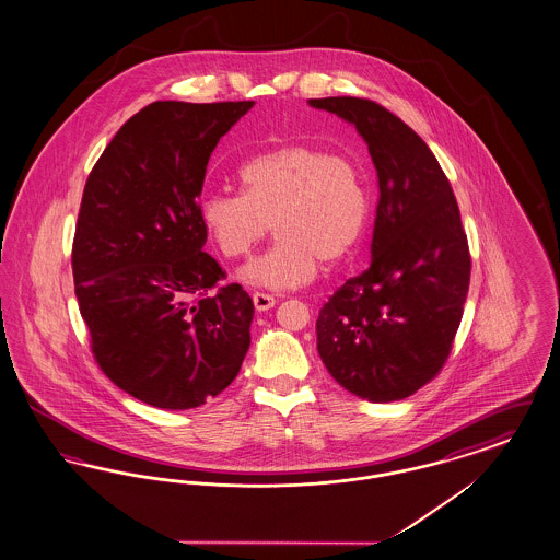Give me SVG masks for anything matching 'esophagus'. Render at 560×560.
Instances as JSON below:
<instances>
[{"instance_id": "obj_1", "label": "esophagus", "mask_w": 560, "mask_h": 560, "mask_svg": "<svg viewBox=\"0 0 560 560\" xmlns=\"http://www.w3.org/2000/svg\"><path fill=\"white\" fill-rule=\"evenodd\" d=\"M252 300H254V306H256V311L258 313H267L270 311L275 304H277V300L269 295V293H260V291H256L254 295H252Z\"/></svg>"}]
</instances>
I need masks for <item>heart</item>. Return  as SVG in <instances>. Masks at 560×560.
I'll list each match as a JSON object with an SVG mask.
<instances>
[{
    "label": "heart",
    "instance_id": "heart-1",
    "mask_svg": "<svg viewBox=\"0 0 560 560\" xmlns=\"http://www.w3.org/2000/svg\"><path fill=\"white\" fill-rule=\"evenodd\" d=\"M244 191H212L200 219L226 258L246 256L275 226L277 244L249 260L237 279L283 291L311 283L346 260L362 240L369 196L357 160L311 143H290L244 162Z\"/></svg>",
    "mask_w": 560,
    "mask_h": 560
}]
</instances>
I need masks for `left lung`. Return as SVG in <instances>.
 <instances>
[{
    "label": "left lung",
    "mask_w": 560,
    "mask_h": 560,
    "mask_svg": "<svg viewBox=\"0 0 560 560\" xmlns=\"http://www.w3.org/2000/svg\"><path fill=\"white\" fill-rule=\"evenodd\" d=\"M354 125L380 179L371 267L316 318L331 377L369 402L404 400L433 380L458 331L470 281L458 203L425 141L362 97L308 100Z\"/></svg>",
    "instance_id": "1"
}]
</instances>
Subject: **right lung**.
Returning <instances> with one entry per match:
<instances>
[{"label":"right lung","mask_w":560,"mask_h":560,"mask_svg":"<svg viewBox=\"0 0 560 560\" xmlns=\"http://www.w3.org/2000/svg\"><path fill=\"white\" fill-rule=\"evenodd\" d=\"M254 102H154L129 118L85 183L72 275L97 364L137 400L187 410L237 377L254 304L203 252L206 166Z\"/></svg>","instance_id":"add662e5"}]
</instances>
